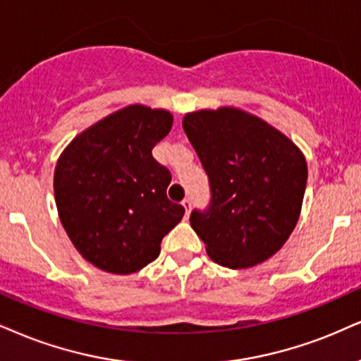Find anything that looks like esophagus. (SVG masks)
<instances>
[{"label": "esophagus", "mask_w": 361, "mask_h": 361, "mask_svg": "<svg viewBox=\"0 0 361 361\" xmlns=\"http://www.w3.org/2000/svg\"><path fill=\"white\" fill-rule=\"evenodd\" d=\"M182 206L185 207V216H189V212H190V207H192V199L185 197L184 201H182Z\"/></svg>", "instance_id": "esophagus-1"}]
</instances>
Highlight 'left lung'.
<instances>
[{
	"mask_svg": "<svg viewBox=\"0 0 361 361\" xmlns=\"http://www.w3.org/2000/svg\"><path fill=\"white\" fill-rule=\"evenodd\" d=\"M182 126L211 189L207 209L190 212L209 257L231 269L266 261L300 219L303 154L264 120L231 106L188 114Z\"/></svg>",
	"mask_w": 361,
	"mask_h": 361,
	"instance_id": "obj_1",
	"label": "left lung"
}]
</instances>
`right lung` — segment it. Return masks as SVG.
I'll return each instance as SVG.
<instances>
[{
	"label": "right lung",
	"mask_w": 361,
	"mask_h": 361,
	"mask_svg": "<svg viewBox=\"0 0 361 361\" xmlns=\"http://www.w3.org/2000/svg\"><path fill=\"white\" fill-rule=\"evenodd\" d=\"M172 115L130 105L87 128L60 155L55 199L78 252L97 268L130 274L157 259L185 209L169 201L172 176L152 157Z\"/></svg>",
	"instance_id": "1"
}]
</instances>
